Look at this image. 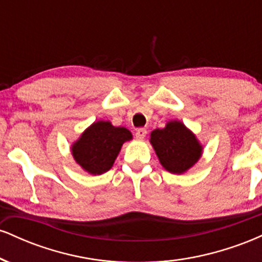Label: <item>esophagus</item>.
Returning <instances> with one entry per match:
<instances>
[{
  "label": "esophagus",
  "mask_w": 262,
  "mask_h": 262,
  "mask_svg": "<svg viewBox=\"0 0 262 262\" xmlns=\"http://www.w3.org/2000/svg\"><path fill=\"white\" fill-rule=\"evenodd\" d=\"M146 135V129L145 128H138L137 130H135V137H137V139H144Z\"/></svg>",
  "instance_id": "1"
}]
</instances>
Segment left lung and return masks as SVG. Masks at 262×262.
I'll return each instance as SVG.
<instances>
[{
    "instance_id": "left-lung-1",
    "label": "left lung",
    "mask_w": 262,
    "mask_h": 262,
    "mask_svg": "<svg viewBox=\"0 0 262 262\" xmlns=\"http://www.w3.org/2000/svg\"><path fill=\"white\" fill-rule=\"evenodd\" d=\"M150 143L162 166L172 173L187 171L202 154V146L194 134L177 121L169 122L162 129L152 130Z\"/></svg>"
}]
</instances>
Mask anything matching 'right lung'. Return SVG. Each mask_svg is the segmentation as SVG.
I'll list each match as a JSON object with an SVG mask.
<instances>
[{
	"mask_svg": "<svg viewBox=\"0 0 262 262\" xmlns=\"http://www.w3.org/2000/svg\"><path fill=\"white\" fill-rule=\"evenodd\" d=\"M130 139L128 129L113 127L110 122H96L73 145L74 159L87 172L101 175L113 166L123 143Z\"/></svg>",
	"mask_w": 262,
	"mask_h": 262,
	"instance_id": "right-lung-1",
	"label": "right lung"
}]
</instances>
